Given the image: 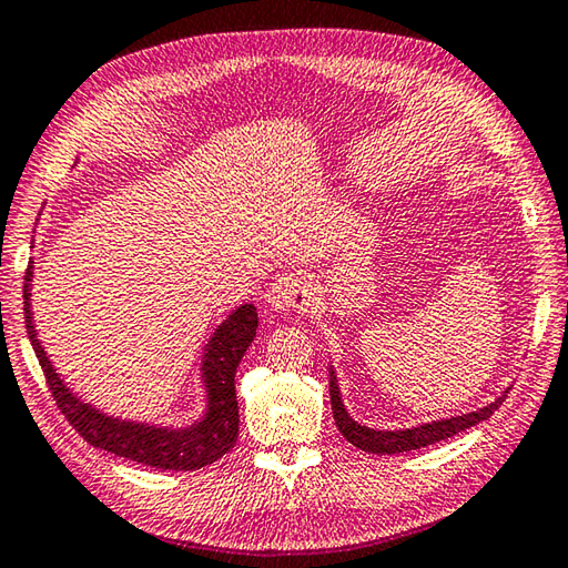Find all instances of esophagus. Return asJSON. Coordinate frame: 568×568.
Masks as SVG:
<instances>
[{
  "instance_id": "esophagus-1",
  "label": "esophagus",
  "mask_w": 568,
  "mask_h": 568,
  "mask_svg": "<svg viewBox=\"0 0 568 568\" xmlns=\"http://www.w3.org/2000/svg\"><path fill=\"white\" fill-rule=\"evenodd\" d=\"M307 283L297 275H281L267 285L265 291V305L275 313L295 311V307L307 305Z\"/></svg>"
}]
</instances>
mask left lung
<instances>
[{
	"label": "left lung",
	"mask_w": 568,
	"mask_h": 568,
	"mask_svg": "<svg viewBox=\"0 0 568 568\" xmlns=\"http://www.w3.org/2000/svg\"><path fill=\"white\" fill-rule=\"evenodd\" d=\"M509 389L511 387L504 389L501 395L494 402H489L487 407H479L477 412H467V415L425 422V425L405 427V429H373L367 425H359V422L349 417V412L345 409V402L339 397L335 367L329 365V402H333L335 425L339 432H343V437L349 442V445H355L363 452H369V455H399V452L422 449L427 445H435V442L455 437L459 432L479 425L484 419H489L494 415V409H499L501 402L507 399Z\"/></svg>",
	"instance_id": "obj_1"
}]
</instances>
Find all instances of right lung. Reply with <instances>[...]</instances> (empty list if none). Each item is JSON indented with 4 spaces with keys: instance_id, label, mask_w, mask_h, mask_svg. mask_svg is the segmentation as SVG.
<instances>
[{
    "instance_id": "add662e5",
    "label": "right lung",
    "mask_w": 568,
    "mask_h": 568,
    "mask_svg": "<svg viewBox=\"0 0 568 568\" xmlns=\"http://www.w3.org/2000/svg\"><path fill=\"white\" fill-rule=\"evenodd\" d=\"M32 277L34 265L29 263L24 275V317L27 333L44 369L47 385L59 409L89 445L106 449L116 457L149 464L156 469L191 471L221 459L239 439V399H235V369L245 349L253 343L257 313L255 305L245 303L215 327L201 359V379L205 389V412L199 422L185 427H159L149 422L111 417L89 405L67 387L64 379L49 363L41 347L32 320Z\"/></svg>"
}]
</instances>
